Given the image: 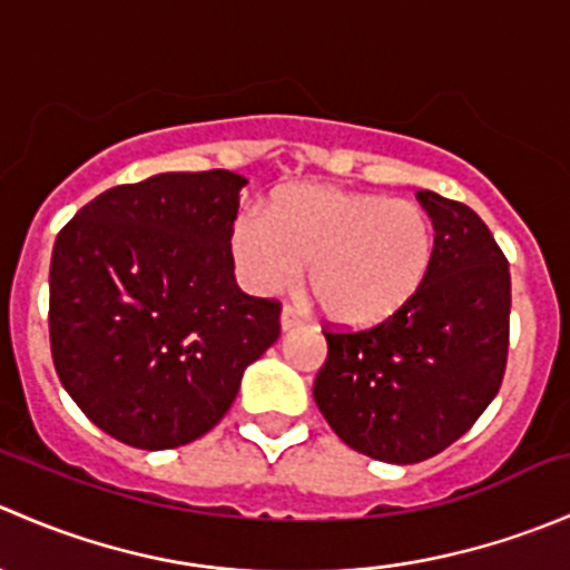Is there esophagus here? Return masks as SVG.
Instances as JSON below:
<instances>
[{
  "label": "esophagus",
  "mask_w": 570,
  "mask_h": 570,
  "mask_svg": "<svg viewBox=\"0 0 570 570\" xmlns=\"http://www.w3.org/2000/svg\"><path fill=\"white\" fill-rule=\"evenodd\" d=\"M303 314L297 312V308H292V306H284V312H281V327H284V331H295V327H301L303 325Z\"/></svg>",
  "instance_id": "1"
}]
</instances>
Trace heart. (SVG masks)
Returning <instances> with one entry per match:
<instances>
[{"label": "heart", "mask_w": 570, "mask_h": 570, "mask_svg": "<svg viewBox=\"0 0 570 570\" xmlns=\"http://www.w3.org/2000/svg\"><path fill=\"white\" fill-rule=\"evenodd\" d=\"M228 250L239 281L256 295L289 286L308 262V286L327 320L375 325L422 289L435 232L413 200L286 184L269 195L267 217L239 212Z\"/></svg>", "instance_id": "1"}]
</instances>
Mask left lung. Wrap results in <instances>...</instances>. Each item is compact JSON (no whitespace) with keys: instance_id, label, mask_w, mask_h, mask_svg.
<instances>
[{"instance_id":"left-lung-1","label":"left lung","mask_w":570,"mask_h":570,"mask_svg":"<svg viewBox=\"0 0 570 570\" xmlns=\"http://www.w3.org/2000/svg\"><path fill=\"white\" fill-rule=\"evenodd\" d=\"M419 204L435 253L411 303L361 331L327 327L314 402L361 455L419 463L480 419L502 386L510 344V269L474 209L430 189Z\"/></svg>"}]
</instances>
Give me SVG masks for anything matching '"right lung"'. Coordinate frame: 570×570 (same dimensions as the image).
<instances>
[{"mask_svg":"<svg viewBox=\"0 0 570 570\" xmlns=\"http://www.w3.org/2000/svg\"><path fill=\"white\" fill-rule=\"evenodd\" d=\"M245 178L232 170L118 184L57 234L49 342L85 416L137 450L209 433L245 366L281 336V303L245 295L228 232Z\"/></svg>","mask_w":570,"mask_h":570,"instance_id":"obj_1","label":"right lung"}]
</instances>
